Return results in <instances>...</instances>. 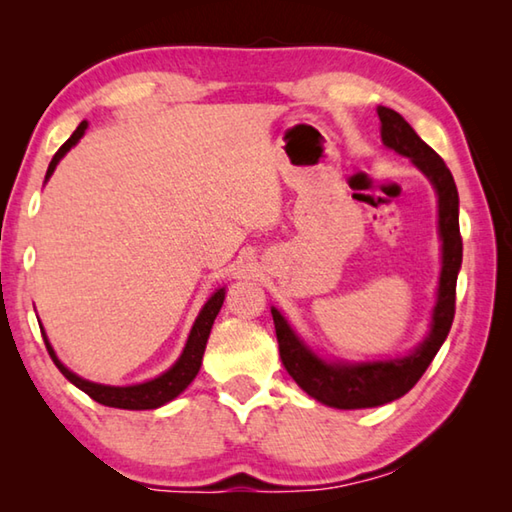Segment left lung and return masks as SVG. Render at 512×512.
Returning <instances> with one entry per match:
<instances>
[{
	"instance_id": "8db88e82",
	"label": "left lung",
	"mask_w": 512,
	"mask_h": 512,
	"mask_svg": "<svg viewBox=\"0 0 512 512\" xmlns=\"http://www.w3.org/2000/svg\"><path fill=\"white\" fill-rule=\"evenodd\" d=\"M381 142L386 149L409 158L418 167L438 196V235H440V277L436 305L431 311L429 334L404 357L379 361H332L323 359L300 339L296 329L277 307H271L280 357L293 381L320 404L334 409H372L397 400L418 384L429 368L440 345L445 343L456 307V277L463 262V241L458 230V189L443 158L422 142L400 112L377 106Z\"/></svg>"
}]
</instances>
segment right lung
Wrapping results in <instances>:
<instances>
[{
  "instance_id": "right-lung-1",
  "label": "right lung",
  "mask_w": 512,
  "mask_h": 512,
  "mask_svg": "<svg viewBox=\"0 0 512 512\" xmlns=\"http://www.w3.org/2000/svg\"><path fill=\"white\" fill-rule=\"evenodd\" d=\"M85 128H88V121H81L79 128L72 133V137H69V140L56 151V155L49 162L45 183L51 178V173L56 171L58 162L65 158L67 151L72 149V146L79 144V140L85 135ZM223 300H225V287L216 289L212 296L207 298L203 309L198 311L192 329H189V336H187L183 352H180V357L176 359V363H173L169 370H164L162 375L153 377L149 381H142V384H131V386H108V384H97V381L79 377L76 372L69 370L65 363L56 357V352H54V348H51L45 329L42 327L40 329H42V336H45L49 357L54 359L56 368L63 372V375L72 381L76 388H81L83 393H88L94 402H99L103 406H112V409H128V411L160 409V406H164L167 402L176 400V397L183 393L189 384H192L194 377L198 375V370H201L205 345H207V339H210L214 318L221 311Z\"/></svg>"
}]
</instances>
